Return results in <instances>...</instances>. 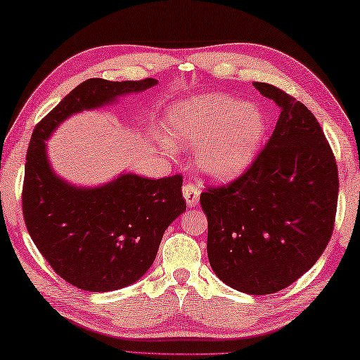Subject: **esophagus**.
<instances>
[{"label": "esophagus", "mask_w": 360, "mask_h": 360, "mask_svg": "<svg viewBox=\"0 0 360 360\" xmlns=\"http://www.w3.org/2000/svg\"><path fill=\"white\" fill-rule=\"evenodd\" d=\"M200 193H201L200 187L197 184H193V182H186L184 187H182V195H184L188 207L198 206Z\"/></svg>", "instance_id": "obj_1"}]
</instances>
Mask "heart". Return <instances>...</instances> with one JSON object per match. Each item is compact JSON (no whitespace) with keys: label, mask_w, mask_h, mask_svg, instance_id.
<instances>
[{"label":"heart","mask_w":360,"mask_h":360,"mask_svg":"<svg viewBox=\"0 0 360 360\" xmlns=\"http://www.w3.org/2000/svg\"><path fill=\"white\" fill-rule=\"evenodd\" d=\"M266 132L257 105L225 94H202L168 110L165 134L172 145L195 150V165L214 181H233L252 165Z\"/></svg>","instance_id":"heart-1"}]
</instances>
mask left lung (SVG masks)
<instances>
[{"instance_id": "1", "label": "left lung", "mask_w": 360, "mask_h": 360, "mask_svg": "<svg viewBox=\"0 0 360 360\" xmlns=\"http://www.w3.org/2000/svg\"><path fill=\"white\" fill-rule=\"evenodd\" d=\"M280 107L266 148L236 181L207 187V258L221 282L272 294L304 276L334 231L338 172L316 117L267 83H253Z\"/></svg>"}]
</instances>
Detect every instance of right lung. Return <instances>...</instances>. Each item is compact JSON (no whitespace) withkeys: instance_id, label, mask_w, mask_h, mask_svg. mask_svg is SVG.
<instances>
[{"instance_id":"right-lung-1","label":"right lung","mask_w":360,"mask_h":360,"mask_svg":"<svg viewBox=\"0 0 360 360\" xmlns=\"http://www.w3.org/2000/svg\"><path fill=\"white\" fill-rule=\"evenodd\" d=\"M154 84V78H89L72 89L32 132L22 193L25 224L53 271L80 290L107 292L145 276L163 233L186 211L182 176L148 179L122 173L99 187H77L53 172L45 140L69 116Z\"/></svg>"}]
</instances>
